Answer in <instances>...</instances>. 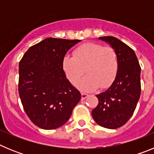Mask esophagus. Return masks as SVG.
Instances as JSON below:
<instances>
[{
  "instance_id": "esophagus-1",
  "label": "esophagus",
  "mask_w": 154,
  "mask_h": 154,
  "mask_svg": "<svg viewBox=\"0 0 154 154\" xmlns=\"http://www.w3.org/2000/svg\"><path fill=\"white\" fill-rule=\"evenodd\" d=\"M89 96V95L85 92H82V99H85V98H87Z\"/></svg>"
}]
</instances>
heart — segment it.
Segmentation results:
<instances>
[{
    "instance_id": "1",
    "label": "heart",
    "mask_w": 154,
    "mask_h": 154,
    "mask_svg": "<svg viewBox=\"0 0 154 154\" xmlns=\"http://www.w3.org/2000/svg\"><path fill=\"white\" fill-rule=\"evenodd\" d=\"M62 69L74 85H78L85 72L87 75L79 87L83 91H91L99 87L105 89L113 82L118 72L119 61L113 48L87 42L76 48L73 56L64 57Z\"/></svg>"
}]
</instances>
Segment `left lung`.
Masks as SVG:
<instances>
[{
	"label": "left lung",
	"mask_w": 154,
	"mask_h": 154,
	"mask_svg": "<svg viewBox=\"0 0 154 154\" xmlns=\"http://www.w3.org/2000/svg\"><path fill=\"white\" fill-rule=\"evenodd\" d=\"M109 43L119 61L118 72L106 91L96 96L99 104L92 111L94 120L108 129L123 126L135 111L140 96V65L135 52L127 45L115 37H100Z\"/></svg>",
	"instance_id": "obj_1"
}]
</instances>
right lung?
I'll use <instances>...</instances> for the list:
<instances>
[{
	"mask_svg": "<svg viewBox=\"0 0 154 154\" xmlns=\"http://www.w3.org/2000/svg\"><path fill=\"white\" fill-rule=\"evenodd\" d=\"M80 40L48 38L31 46L19 62L18 92L24 112L44 130L65 124L81 99L66 79L62 60Z\"/></svg>",
	"mask_w": 154,
	"mask_h": 154,
	"instance_id": "obj_1",
	"label": "right lung"
}]
</instances>
